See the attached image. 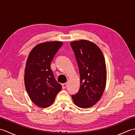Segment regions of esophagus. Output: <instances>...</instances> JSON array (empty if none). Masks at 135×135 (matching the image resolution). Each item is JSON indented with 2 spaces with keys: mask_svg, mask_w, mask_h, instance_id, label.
Masks as SVG:
<instances>
[{
  "mask_svg": "<svg viewBox=\"0 0 135 135\" xmlns=\"http://www.w3.org/2000/svg\"><path fill=\"white\" fill-rule=\"evenodd\" d=\"M67 86V83H64V84H62V87L63 89H65Z\"/></svg>",
  "mask_w": 135,
  "mask_h": 135,
  "instance_id": "obj_1",
  "label": "esophagus"
}]
</instances>
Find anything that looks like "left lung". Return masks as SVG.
<instances>
[{"label": "left lung", "instance_id": "obj_1", "mask_svg": "<svg viewBox=\"0 0 135 135\" xmlns=\"http://www.w3.org/2000/svg\"><path fill=\"white\" fill-rule=\"evenodd\" d=\"M80 75V89L72 96L75 104L88 108L99 101L105 89L107 71L102 51L94 43L81 40L72 42Z\"/></svg>", "mask_w": 135, "mask_h": 135}]
</instances>
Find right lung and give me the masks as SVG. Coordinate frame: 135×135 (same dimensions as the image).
<instances>
[{"instance_id":"1","label":"right lung","mask_w":135,"mask_h":135,"mask_svg":"<svg viewBox=\"0 0 135 135\" xmlns=\"http://www.w3.org/2000/svg\"><path fill=\"white\" fill-rule=\"evenodd\" d=\"M62 45V42L41 43L32 49L28 57L24 74L25 88L32 102L40 107L50 106L62 89L50 68L51 62Z\"/></svg>"}]
</instances>
